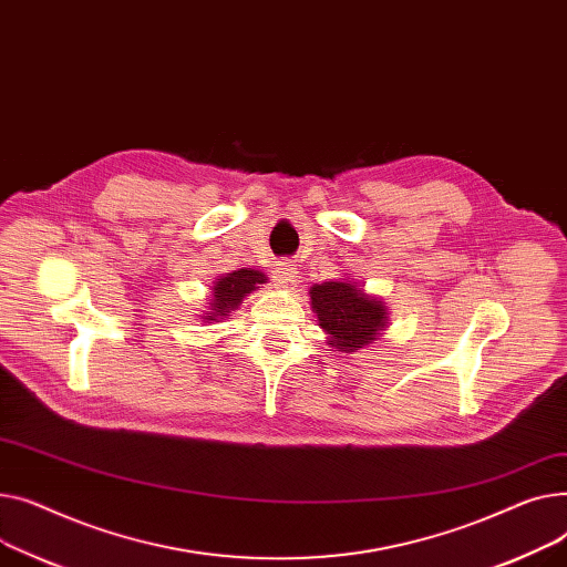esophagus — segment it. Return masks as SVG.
Masks as SVG:
<instances>
[{
    "label": "esophagus",
    "instance_id": "34e87169",
    "mask_svg": "<svg viewBox=\"0 0 567 567\" xmlns=\"http://www.w3.org/2000/svg\"><path fill=\"white\" fill-rule=\"evenodd\" d=\"M275 281L281 286V288H290L297 284V268L292 262H279L275 268Z\"/></svg>",
    "mask_w": 567,
    "mask_h": 567
}]
</instances>
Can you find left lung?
<instances>
[{"label": "left lung", "mask_w": 567, "mask_h": 567, "mask_svg": "<svg viewBox=\"0 0 567 567\" xmlns=\"http://www.w3.org/2000/svg\"><path fill=\"white\" fill-rule=\"evenodd\" d=\"M311 309L339 352H357L371 346L386 327V309L378 297L365 295L352 281H324L311 290Z\"/></svg>", "instance_id": "obj_1"}]
</instances>
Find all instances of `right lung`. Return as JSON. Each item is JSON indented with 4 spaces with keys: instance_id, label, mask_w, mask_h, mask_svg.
Wrapping results in <instances>:
<instances>
[{
    "instance_id": "obj_1",
    "label": "right lung",
    "mask_w": 567,
    "mask_h": 567,
    "mask_svg": "<svg viewBox=\"0 0 567 567\" xmlns=\"http://www.w3.org/2000/svg\"><path fill=\"white\" fill-rule=\"evenodd\" d=\"M262 272L251 270V268H243L230 275H224L215 281L213 286V299H210V311L204 316V320H215L219 322V318H226L233 309H238L243 299L254 292L258 288V284H265Z\"/></svg>"
}]
</instances>
